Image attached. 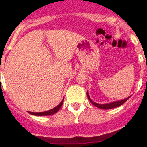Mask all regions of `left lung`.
Returning <instances> with one entry per match:
<instances>
[{
	"label": "left lung",
	"instance_id": "obj_1",
	"mask_svg": "<svg viewBox=\"0 0 147 147\" xmlns=\"http://www.w3.org/2000/svg\"><path fill=\"white\" fill-rule=\"evenodd\" d=\"M87 96H88V98L89 99V101L93 104L94 106L97 107L99 109H103V110H109V109H113V108H115V107H118L119 106H121V105L126 102L127 100L129 99V98L131 97L129 96L127 97V98H124V99H122V100H119V101H115V102H110V103H107V104H98L96 103V102H93V100L90 98L89 96V93H88V91H87Z\"/></svg>",
	"mask_w": 147,
	"mask_h": 147
}]
</instances>
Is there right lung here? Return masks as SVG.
<instances>
[{
    "mask_svg": "<svg viewBox=\"0 0 147 147\" xmlns=\"http://www.w3.org/2000/svg\"><path fill=\"white\" fill-rule=\"evenodd\" d=\"M63 100L64 98L62 99V102L59 104V105L57 106V107H54L53 109L50 110H48V111H45V112H40V113H33V112H28L30 114H32V115H38V116H42V115H53V114H55L56 113L58 112V110L61 108L62 107V103H63Z\"/></svg>",
    "mask_w": 147,
    "mask_h": 147,
    "instance_id": "1",
    "label": "right lung"
}]
</instances>
